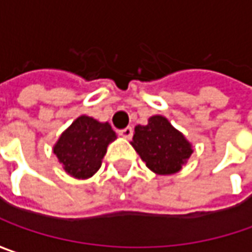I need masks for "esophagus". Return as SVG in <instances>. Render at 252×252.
Returning a JSON list of instances; mask_svg holds the SVG:
<instances>
[{
  "label": "esophagus",
  "instance_id": "34e87169",
  "mask_svg": "<svg viewBox=\"0 0 252 252\" xmlns=\"http://www.w3.org/2000/svg\"><path fill=\"white\" fill-rule=\"evenodd\" d=\"M118 132H120V135H121V137H124L128 139V138L132 137V132H134V131H132V128H131V126H126V128H124V129H120Z\"/></svg>",
  "mask_w": 252,
  "mask_h": 252
}]
</instances>
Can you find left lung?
<instances>
[{"label": "left lung", "instance_id": "1", "mask_svg": "<svg viewBox=\"0 0 252 252\" xmlns=\"http://www.w3.org/2000/svg\"><path fill=\"white\" fill-rule=\"evenodd\" d=\"M131 145L152 172L172 175L190 158L191 144L162 115H154L147 126H137Z\"/></svg>", "mask_w": 252, "mask_h": 252}]
</instances>
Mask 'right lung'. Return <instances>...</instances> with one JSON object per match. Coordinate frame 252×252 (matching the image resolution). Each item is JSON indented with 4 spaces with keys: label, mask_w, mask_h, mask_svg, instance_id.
Instances as JSON below:
<instances>
[{
    "label": "right lung",
    "mask_w": 252,
    "mask_h": 252,
    "mask_svg": "<svg viewBox=\"0 0 252 252\" xmlns=\"http://www.w3.org/2000/svg\"><path fill=\"white\" fill-rule=\"evenodd\" d=\"M115 138L108 123L80 115L59 137L53 152L70 176L87 179L100 169L107 147Z\"/></svg>",
    "instance_id": "1"
}]
</instances>
